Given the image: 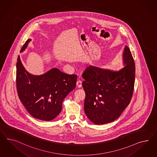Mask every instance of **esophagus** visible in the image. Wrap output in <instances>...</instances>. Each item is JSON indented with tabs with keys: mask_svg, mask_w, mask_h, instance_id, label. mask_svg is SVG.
<instances>
[{
	"mask_svg": "<svg viewBox=\"0 0 157 157\" xmlns=\"http://www.w3.org/2000/svg\"><path fill=\"white\" fill-rule=\"evenodd\" d=\"M76 86L78 88H80L81 86H82V81L80 80H78L76 82Z\"/></svg>",
	"mask_w": 157,
	"mask_h": 157,
	"instance_id": "esophagus-1",
	"label": "esophagus"
}]
</instances>
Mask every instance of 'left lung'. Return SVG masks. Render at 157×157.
<instances>
[{
  "label": "left lung",
  "instance_id": "8db88e82",
  "mask_svg": "<svg viewBox=\"0 0 157 157\" xmlns=\"http://www.w3.org/2000/svg\"><path fill=\"white\" fill-rule=\"evenodd\" d=\"M124 67L112 71L90 66L82 74L86 94L84 110L95 124L110 123L129 105L133 94L136 67L128 47L123 54Z\"/></svg>",
  "mask_w": 157,
  "mask_h": 157
}]
</instances>
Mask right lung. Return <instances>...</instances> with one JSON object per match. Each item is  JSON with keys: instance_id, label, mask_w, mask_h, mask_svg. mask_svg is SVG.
<instances>
[{"instance_id": "obj_1", "label": "right lung", "mask_w": 157, "mask_h": 157, "mask_svg": "<svg viewBox=\"0 0 157 157\" xmlns=\"http://www.w3.org/2000/svg\"><path fill=\"white\" fill-rule=\"evenodd\" d=\"M31 41L29 39L22 47L25 50ZM77 75H69L53 68L40 75L25 70L20 56L17 63V94L26 110L34 118L50 121L59 114L64 98L76 86Z\"/></svg>"}]
</instances>
